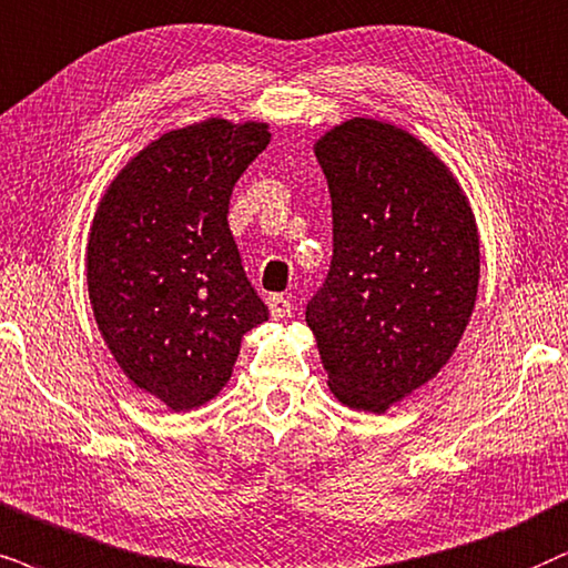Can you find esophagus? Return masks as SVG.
Here are the masks:
<instances>
[{
	"instance_id": "esophagus-1",
	"label": "esophagus",
	"mask_w": 568,
	"mask_h": 568,
	"mask_svg": "<svg viewBox=\"0 0 568 568\" xmlns=\"http://www.w3.org/2000/svg\"><path fill=\"white\" fill-rule=\"evenodd\" d=\"M267 306H270V317L272 320H285L291 314V301L285 296H270Z\"/></svg>"
}]
</instances>
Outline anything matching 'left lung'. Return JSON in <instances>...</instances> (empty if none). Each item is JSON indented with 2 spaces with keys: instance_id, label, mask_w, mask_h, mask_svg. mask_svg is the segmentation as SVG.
<instances>
[{
  "instance_id": "left-lung-1",
  "label": "left lung",
  "mask_w": 568,
  "mask_h": 568,
  "mask_svg": "<svg viewBox=\"0 0 568 568\" xmlns=\"http://www.w3.org/2000/svg\"><path fill=\"white\" fill-rule=\"evenodd\" d=\"M333 199V262L306 306L329 393L385 414L440 372L479 285L475 212L404 128L351 118L314 141Z\"/></svg>"
}]
</instances>
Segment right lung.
Returning <instances> with one entry per match:
<instances>
[{
    "instance_id": "obj_1",
    "label": "right lung",
    "mask_w": 568,
    "mask_h": 568,
    "mask_svg": "<svg viewBox=\"0 0 568 568\" xmlns=\"http://www.w3.org/2000/svg\"><path fill=\"white\" fill-rule=\"evenodd\" d=\"M270 125L206 118L162 133L106 185L85 246V283L106 348L133 387L172 412L217 396L241 337L267 322L227 206Z\"/></svg>"
}]
</instances>
